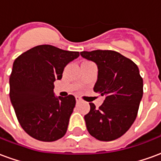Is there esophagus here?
I'll return each mask as SVG.
<instances>
[{"instance_id": "esophagus-1", "label": "esophagus", "mask_w": 161, "mask_h": 161, "mask_svg": "<svg viewBox=\"0 0 161 161\" xmlns=\"http://www.w3.org/2000/svg\"><path fill=\"white\" fill-rule=\"evenodd\" d=\"M76 101H77V103H79L80 102V98L78 97H76Z\"/></svg>"}]
</instances>
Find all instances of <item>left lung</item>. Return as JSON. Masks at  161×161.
I'll list each match as a JSON object with an SVG mask.
<instances>
[{
    "mask_svg": "<svg viewBox=\"0 0 161 161\" xmlns=\"http://www.w3.org/2000/svg\"><path fill=\"white\" fill-rule=\"evenodd\" d=\"M81 56L97 64L95 92L105 96L98 108L91 103L84 115L88 132L103 142L118 139L130 128L143 95V80L138 66L121 53L109 50L81 52Z\"/></svg>",
    "mask_w": 161,
    "mask_h": 161,
    "instance_id": "1",
    "label": "left lung"
}]
</instances>
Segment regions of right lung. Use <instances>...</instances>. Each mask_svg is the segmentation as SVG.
<instances>
[{
    "mask_svg": "<svg viewBox=\"0 0 161 161\" xmlns=\"http://www.w3.org/2000/svg\"><path fill=\"white\" fill-rule=\"evenodd\" d=\"M79 56L50 45L37 46L14 62L9 78L10 100L21 128L33 138L55 142L65 135L76 105L72 95L56 97L54 81Z\"/></svg>",
    "mask_w": 161,
    "mask_h": 161,
    "instance_id": "right-lung-1",
    "label": "right lung"
}]
</instances>
